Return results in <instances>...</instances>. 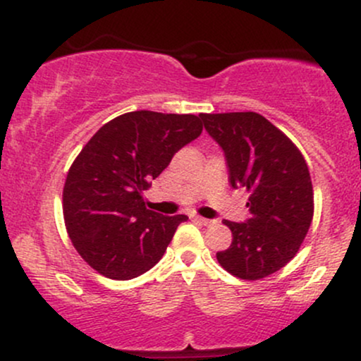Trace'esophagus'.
Wrapping results in <instances>:
<instances>
[{
    "label": "esophagus",
    "instance_id": "1",
    "mask_svg": "<svg viewBox=\"0 0 361 361\" xmlns=\"http://www.w3.org/2000/svg\"><path fill=\"white\" fill-rule=\"evenodd\" d=\"M193 221L197 222V224H200V226H212V224H214V221H210V219H205V217H198V215H197V217L193 219Z\"/></svg>",
    "mask_w": 361,
    "mask_h": 361
}]
</instances>
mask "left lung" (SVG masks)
Returning <instances> with one entry per match:
<instances>
[{
  "instance_id": "obj_1",
  "label": "left lung",
  "mask_w": 361,
  "mask_h": 361,
  "mask_svg": "<svg viewBox=\"0 0 361 361\" xmlns=\"http://www.w3.org/2000/svg\"><path fill=\"white\" fill-rule=\"evenodd\" d=\"M226 154L233 188L250 193L246 222L224 221L233 243L217 252L226 271L261 280L283 268L300 250L314 215L310 173L299 147L256 111L200 114Z\"/></svg>"
}]
</instances>
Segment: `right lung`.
I'll return each instance as SVG.
<instances>
[{"instance_id":"1","label":"right lung","mask_w":361,"mask_h":361,"mask_svg":"<svg viewBox=\"0 0 361 361\" xmlns=\"http://www.w3.org/2000/svg\"><path fill=\"white\" fill-rule=\"evenodd\" d=\"M202 128L197 115L128 111L81 149L66 178L62 212L73 246L93 270L130 280L163 258L188 217L152 212L142 192Z\"/></svg>"}]
</instances>
